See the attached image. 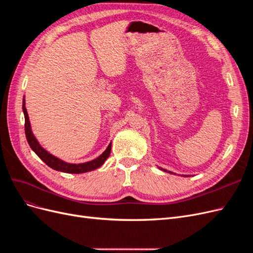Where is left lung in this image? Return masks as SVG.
Here are the masks:
<instances>
[{
  "label": "left lung",
  "instance_id": "obj_1",
  "mask_svg": "<svg viewBox=\"0 0 253 253\" xmlns=\"http://www.w3.org/2000/svg\"><path fill=\"white\" fill-rule=\"evenodd\" d=\"M160 170H163V171H165V172H168L167 170H165V169H162V168H160ZM169 173H172V172H170V171H169ZM182 176H186V175H182ZM188 176H189V175H188Z\"/></svg>",
  "mask_w": 253,
  "mask_h": 253
}]
</instances>
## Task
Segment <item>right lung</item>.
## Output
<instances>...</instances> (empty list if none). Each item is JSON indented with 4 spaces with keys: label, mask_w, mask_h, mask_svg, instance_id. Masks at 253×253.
I'll return each mask as SVG.
<instances>
[{
    "label": "right lung",
    "mask_w": 253,
    "mask_h": 253,
    "mask_svg": "<svg viewBox=\"0 0 253 253\" xmlns=\"http://www.w3.org/2000/svg\"><path fill=\"white\" fill-rule=\"evenodd\" d=\"M23 113H24V117H25V135H26V139L29 144V147L32 148V150L36 153V154L39 156L43 162L46 164L48 167H50L51 169L60 171V172H64V173H75V174H80V173H85L98 169L99 167H101L106 159L109 158L111 154V148H112V143L109 144V147L106 148V150L102 153V154L97 157L94 160H90V162L84 163V164H67L63 160H61L53 155L49 154V153L44 150L40 143L38 142L36 139V137L34 136L32 132V127H30V122H29V117L28 114L25 108V99H23Z\"/></svg>",
    "instance_id": "obj_1"
}]
</instances>
